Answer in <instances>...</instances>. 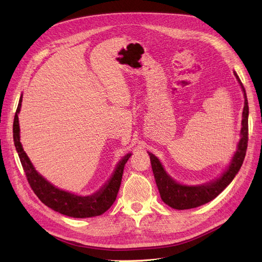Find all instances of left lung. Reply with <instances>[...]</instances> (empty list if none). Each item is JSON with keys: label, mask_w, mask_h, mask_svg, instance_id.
Returning <instances> with one entry per match:
<instances>
[{"label": "left lung", "mask_w": 262, "mask_h": 262, "mask_svg": "<svg viewBox=\"0 0 262 262\" xmlns=\"http://www.w3.org/2000/svg\"><path fill=\"white\" fill-rule=\"evenodd\" d=\"M235 76L237 77L239 84L243 90L245 99L242 114L243 119L241 128V139L238 144L237 152L230 162L229 168L219 178V180L209 184L195 187L181 185L173 181L166 173L157 157H155L153 154L148 153L161 200L174 209L184 210L195 208L201 205L212 201L231 183L233 177L236 176V174L238 173L242 166L246 154L247 141H249V103H247L244 86L236 72Z\"/></svg>", "instance_id": "obj_1"}]
</instances>
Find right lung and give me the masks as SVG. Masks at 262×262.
<instances>
[{
	"label": "right lung",
	"instance_id": "add662e5",
	"mask_svg": "<svg viewBox=\"0 0 262 262\" xmlns=\"http://www.w3.org/2000/svg\"><path fill=\"white\" fill-rule=\"evenodd\" d=\"M22 103V95L20 98L17 112L13 120V141L18 152L21 164L25 172L27 182L31 188L35 192V194L48 207L57 211L61 214L72 216V217H92L101 215L106 212L117 199L118 192L120 189L123 170L125 167L128 158L132 154H127L120 161L117 169L110 180L99 192H96L90 196H79L69 192L62 191L56 187H54L45 178L38 174V172L33 167L31 160L27 157L20 142V127L18 114L20 112Z\"/></svg>",
	"mask_w": 262,
	"mask_h": 262
}]
</instances>
